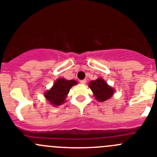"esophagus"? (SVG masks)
<instances>
[{"label": "esophagus", "instance_id": "1", "mask_svg": "<svg viewBox=\"0 0 157 157\" xmlns=\"http://www.w3.org/2000/svg\"><path fill=\"white\" fill-rule=\"evenodd\" d=\"M86 82H87V81H86V80H81L80 81V83H81V84H85Z\"/></svg>", "mask_w": 157, "mask_h": 157}]
</instances>
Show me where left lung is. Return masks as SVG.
<instances>
[{"mask_svg":"<svg viewBox=\"0 0 157 157\" xmlns=\"http://www.w3.org/2000/svg\"><path fill=\"white\" fill-rule=\"evenodd\" d=\"M89 87L91 89L95 98L100 102L105 101L111 98L115 91V90L101 77L95 80H91L89 83Z\"/></svg>","mask_w":157,"mask_h":157,"instance_id":"obj_1","label":"left lung"}]
</instances>
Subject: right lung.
I'll use <instances>...</instances> for the list:
<instances>
[{"label":"right lung","mask_w":157,"mask_h":157,"mask_svg":"<svg viewBox=\"0 0 157 157\" xmlns=\"http://www.w3.org/2000/svg\"><path fill=\"white\" fill-rule=\"evenodd\" d=\"M77 83L76 80H67L64 78H59L56 80L52 88L45 92L44 96L52 106L61 105L66 102V98L70 88Z\"/></svg>","instance_id":"obj_1"}]
</instances>
